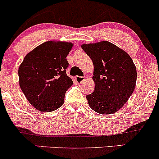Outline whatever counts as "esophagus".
I'll list each match as a JSON object with an SVG mask.
<instances>
[{
  "label": "esophagus",
  "instance_id": "obj_1",
  "mask_svg": "<svg viewBox=\"0 0 159 159\" xmlns=\"http://www.w3.org/2000/svg\"><path fill=\"white\" fill-rule=\"evenodd\" d=\"M75 80H76L77 83H78V84H82L83 82H84L85 78H84V77L76 76V77H75Z\"/></svg>",
  "mask_w": 159,
  "mask_h": 159
}]
</instances>
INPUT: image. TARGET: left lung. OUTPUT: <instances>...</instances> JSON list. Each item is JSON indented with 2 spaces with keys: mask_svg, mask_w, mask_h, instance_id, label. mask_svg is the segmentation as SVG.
<instances>
[{
  "mask_svg": "<svg viewBox=\"0 0 159 159\" xmlns=\"http://www.w3.org/2000/svg\"><path fill=\"white\" fill-rule=\"evenodd\" d=\"M93 61L95 88L86 96L89 106L99 114L116 112L134 92L137 69L130 56L109 41L81 46Z\"/></svg>",
  "mask_w": 159,
  "mask_h": 159,
  "instance_id": "left-lung-1",
  "label": "left lung"
}]
</instances>
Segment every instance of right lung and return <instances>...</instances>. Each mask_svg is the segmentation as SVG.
<instances>
[{"label": "right lung", "instance_id": "right-lung-1", "mask_svg": "<svg viewBox=\"0 0 159 159\" xmlns=\"http://www.w3.org/2000/svg\"><path fill=\"white\" fill-rule=\"evenodd\" d=\"M73 44L47 41L25 56L19 68L21 90L40 111H52L64 103L66 90L72 81L66 75V60Z\"/></svg>", "mask_w": 159, "mask_h": 159}]
</instances>
